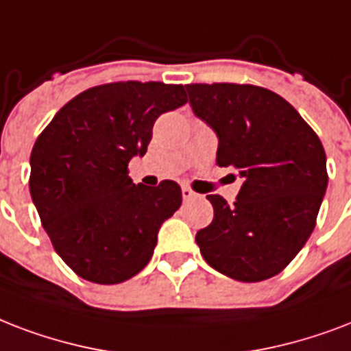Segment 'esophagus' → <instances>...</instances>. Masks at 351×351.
Listing matches in <instances>:
<instances>
[{"instance_id": "1", "label": "esophagus", "mask_w": 351, "mask_h": 351, "mask_svg": "<svg viewBox=\"0 0 351 351\" xmlns=\"http://www.w3.org/2000/svg\"><path fill=\"white\" fill-rule=\"evenodd\" d=\"M181 194H183L184 201H192L197 197V194H195L192 189H189V186H183V189H181Z\"/></svg>"}]
</instances>
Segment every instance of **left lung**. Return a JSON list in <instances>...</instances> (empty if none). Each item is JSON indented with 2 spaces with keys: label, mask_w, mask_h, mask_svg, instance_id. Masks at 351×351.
I'll return each mask as SVG.
<instances>
[{
  "label": "left lung",
  "mask_w": 351,
  "mask_h": 351,
  "mask_svg": "<svg viewBox=\"0 0 351 351\" xmlns=\"http://www.w3.org/2000/svg\"><path fill=\"white\" fill-rule=\"evenodd\" d=\"M190 106L218 133V167L243 178L238 199L206 195L213 223L197 230L205 262L240 282L289 265L317 223L328 186L319 135L286 99L252 84H189Z\"/></svg>",
  "instance_id": "obj_1"
}]
</instances>
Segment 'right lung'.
I'll return each mask as SVG.
<instances>
[{
	"mask_svg": "<svg viewBox=\"0 0 351 351\" xmlns=\"http://www.w3.org/2000/svg\"><path fill=\"white\" fill-rule=\"evenodd\" d=\"M181 84L111 82L71 99L38 135L29 189L54 251L95 284H121L150 262L157 232L181 206L176 181L133 184L157 117L186 104Z\"/></svg>",
	"mask_w": 351,
	"mask_h": 351,
	"instance_id": "1",
	"label": "right lung"
}]
</instances>
